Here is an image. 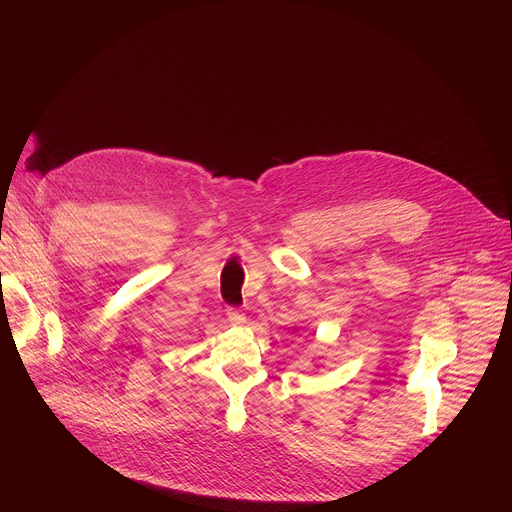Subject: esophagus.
<instances>
[{"mask_svg":"<svg viewBox=\"0 0 512 512\" xmlns=\"http://www.w3.org/2000/svg\"><path fill=\"white\" fill-rule=\"evenodd\" d=\"M227 320L231 322V326H245L247 316L237 308H227Z\"/></svg>","mask_w":512,"mask_h":512,"instance_id":"34e87169","label":"esophagus"}]
</instances>
